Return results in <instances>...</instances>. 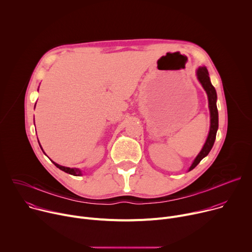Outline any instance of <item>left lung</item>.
I'll return each mask as SVG.
<instances>
[{
  "label": "left lung",
  "instance_id": "left-lung-1",
  "mask_svg": "<svg viewBox=\"0 0 252 252\" xmlns=\"http://www.w3.org/2000/svg\"><path fill=\"white\" fill-rule=\"evenodd\" d=\"M197 79L202 85L203 89L205 90L207 96H208V106H209V111H210V129L208 136L206 138V141L204 143V146L201 150V152L198 154L194 161L192 162L191 166L189 167V170L193 169L199 162L200 160L205 158L210 150L213 147V143L215 140V137H217V131L219 128V112H218V106H217V92H215L214 87L211 85L209 77H208V71L205 66H200L197 69Z\"/></svg>",
  "mask_w": 252,
  "mask_h": 252
}]
</instances>
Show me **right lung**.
<instances>
[{
  "instance_id": "add662e5",
  "label": "right lung",
  "mask_w": 252,
  "mask_h": 252,
  "mask_svg": "<svg viewBox=\"0 0 252 252\" xmlns=\"http://www.w3.org/2000/svg\"><path fill=\"white\" fill-rule=\"evenodd\" d=\"M40 147H41V146H40ZM41 149H42V148H41ZM53 162H54V161H53ZM54 164H55L58 168H60L61 170L64 171V172H66V173H69V174H71V175H81V174H82L81 170L78 169V168H69V167L62 166V165H60V164H58V163H56V162H54Z\"/></svg>"
}]
</instances>
